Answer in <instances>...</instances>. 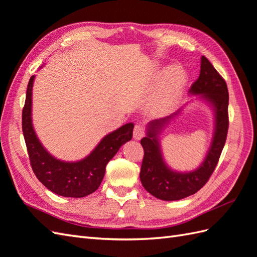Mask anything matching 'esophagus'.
Listing matches in <instances>:
<instances>
[{"label": "esophagus", "instance_id": "34e87169", "mask_svg": "<svg viewBox=\"0 0 257 257\" xmlns=\"http://www.w3.org/2000/svg\"><path fill=\"white\" fill-rule=\"evenodd\" d=\"M143 136H145V129H143L142 124H140V123L136 124L134 128V139L140 140Z\"/></svg>", "mask_w": 257, "mask_h": 257}]
</instances>
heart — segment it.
Segmentation results:
<instances>
[{"mask_svg":"<svg viewBox=\"0 0 257 257\" xmlns=\"http://www.w3.org/2000/svg\"><path fill=\"white\" fill-rule=\"evenodd\" d=\"M153 79L156 82L160 81V84L151 108L156 114L163 115L174 109L180 103L187 85L188 75L182 68L172 67L154 70Z\"/></svg>","mask_w":257,"mask_h":257,"instance_id":"obj_1","label":"heart"}]
</instances>
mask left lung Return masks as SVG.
Listing matches in <instances>:
<instances>
[{"instance_id":"1","label":"left lung","mask_w":257,"mask_h":257,"mask_svg":"<svg viewBox=\"0 0 257 257\" xmlns=\"http://www.w3.org/2000/svg\"><path fill=\"white\" fill-rule=\"evenodd\" d=\"M189 94L205 101L213 112L214 126L210 147L201 164L194 171L172 170L164 161L160 136L164 128L180 115L182 109L165 118L148 123L147 136L141 139L145 150L140 181L148 193L158 199L180 200L193 195L204 186L216 168L228 134L229 93L224 80L206 57L200 59V74L189 89Z\"/></svg>"}]
</instances>
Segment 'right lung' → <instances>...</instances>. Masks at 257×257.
Listing matches in <instances>:
<instances>
[{
	"label": "right lung",
	"instance_id": "add662e5",
	"mask_svg": "<svg viewBox=\"0 0 257 257\" xmlns=\"http://www.w3.org/2000/svg\"><path fill=\"white\" fill-rule=\"evenodd\" d=\"M29 79L25 106L23 109V134L35 175L52 193L63 197L81 198L94 193L103 181L107 163L119 149L133 138L135 124L129 122L106 135L87 157L74 162L55 158L46 150L33 126V85Z\"/></svg>",
	"mask_w": 257,
	"mask_h": 257
}]
</instances>
